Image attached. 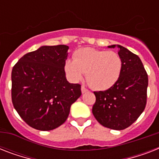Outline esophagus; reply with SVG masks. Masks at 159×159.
Segmentation results:
<instances>
[{
  "label": "esophagus",
  "instance_id": "obj_1",
  "mask_svg": "<svg viewBox=\"0 0 159 159\" xmlns=\"http://www.w3.org/2000/svg\"><path fill=\"white\" fill-rule=\"evenodd\" d=\"M81 90H82V93H86V92H88V90L86 88V87H84L83 86H82V87H81Z\"/></svg>",
  "mask_w": 159,
  "mask_h": 159
}]
</instances>
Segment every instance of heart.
<instances>
[{
	"instance_id": "1",
	"label": "heart",
	"mask_w": 159,
	"mask_h": 159,
	"mask_svg": "<svg viewBox=\"0 0 159 159\" xmlns=\"http://www.w3.org/2000/svg\"><path fill=\"white\" fill-rule=\"evenodd\" d=\"M123 62L114 51L82 48L75 51L73 60L67 59L63 69L67 78L77 83L86 73L87 82L98 91L112 87L120 77Z\"/></svg>"
}]
</instances>
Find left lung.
<instances>
[{"mask_svg":"<svg viewBox=\"0 0 159 159\" xmlns=\"http://www.w3.org/2000/svg\"><path fill=\"white\" fill-rule=\"evenodd\" d=\"M116 46L123 62L120 77L110 89L94 92L92 113L102 125L121 130L131 125L145 108L148 79L140 58L121 45L108 48Z\"/></svg>","mask_w":159,"mask_h":159,"instance_id":"obj_1","label":"left lung"}]
</instances>
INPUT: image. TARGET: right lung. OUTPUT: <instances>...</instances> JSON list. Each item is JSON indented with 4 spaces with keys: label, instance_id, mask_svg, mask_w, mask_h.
I'll return each mask as SVG.
<instances>
[{
    "label": "right lung",
    "instance_id": "add662e5",
    "mask_svg": "<svg viewBox=\"0 0 159 159\" xmlns=\"http://www.w3.org/2000/svg\"><path fill=\"white\" fill-rule=\"evenodd\" d=\"M67 45L41 46L25 54L11 72L12 103L32 128L52 130L64 123L82 95L81 85L67 82L63 65Z\"/></svg>",
    "mask_w": 159,
    "mask_h": 159
}]
</instances>
